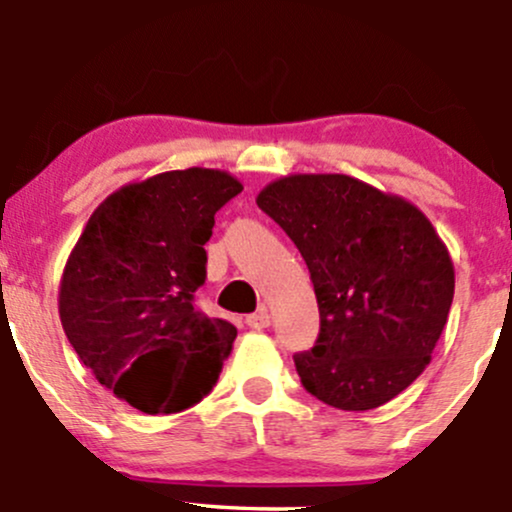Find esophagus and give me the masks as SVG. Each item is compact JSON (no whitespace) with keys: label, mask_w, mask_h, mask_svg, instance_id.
<instances>
[{"label":"esophagus","mask_w":512,"mask_h":512,"mask_svg":"<svg viewBox=\"0 0 512 512\" xmlns=\"http://www.w3.org/2000/svg\"><path fill=\"white\" fill-rule=\"evenodd\" d=\"M269 322H272V317H269L267 308H260L257 313L245 317V325H248L250 330H264V327H269Z\"/></svg>","instance_id":"34e87169"}]
</instances>
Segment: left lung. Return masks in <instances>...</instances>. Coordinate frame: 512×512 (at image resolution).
Masks as SVG:
<instances>
[{"instance_id": "8db88e82", "label": "left lung", "mask_w": 512, "mask_h": 512, "mask_svg": "<svg viewBox=\"0 0 512 512\" xmlns=\"http://www.w3.org/2000/svg\"><path fill=\"white\" fill-rule=\"evenodd\" d=\"M301 250L320 337L296 370L310 395L344 411L395 399L424 373L452 305L455 267L409 199L342 173H293L257 195Z\"/></svg>"}]
</instances>
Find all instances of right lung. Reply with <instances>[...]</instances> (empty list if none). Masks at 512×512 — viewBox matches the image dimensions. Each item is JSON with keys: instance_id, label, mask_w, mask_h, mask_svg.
<instances>
[{"instance_id": "1", "label": "right lung", "mask_w": 512, "mask_h": 512, "mask_svg": "<svg viewBox=\"0 0 512 512\" xmlns=\"http://www.w3.org/2000/svg\"><path fill=\"white\" fill-rule=\"evenodd\" d=\"M243 190L226 170L185 168L129 182L98 204L60 279L69 344L103 387L144 414L197 404L219 380L238 330L207 317L214 214Z\"/></svg>"}]
</instances>
